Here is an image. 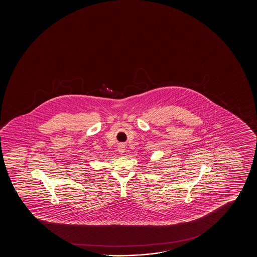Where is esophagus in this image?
I'll return each instance as SVG.
<instances>
[{"label": "esophagus", "instance_id": "1", "mask_svg": "<svg viewBox=\"0 0 257 257\" xmlns=\"http://www.w3.org/2000/svg\"><path fill=\"white\" fill-rule=\"evenodd\" d=\"M118 151L121 152V153H123V151H124V146L123 144L120 145L118 147Z\"/></svg>", "mask_w": 257, "mask_h": 257}]
</instances>
